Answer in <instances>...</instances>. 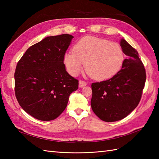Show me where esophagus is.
Segmentation results:
<instances>
[{
    "label": "esophagus",
    "mask_w": 159,
    "mask_h": 159,
    "mask_svg": "<svg viewBox=\"0 0 159 159\" xmlns=\"http://www.w3.org/2000/svg\"><path fill=\"white\" fill-rule=\"evenodd\" d=\"M87 83L83 81V80H79V87H84L85 86H86Z\"/></svg>",
    "instance_id": "esophagus-1"
}]
</instances>
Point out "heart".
<instances>
[{"mask_svg": "<svg viewBox=\"0 0 159 159\" xmlns=\"http://www.w3.org/2000/svg\"><path fill=\"white\" fill-rule=\"evenodd\" d=\"M124 59V51L120 44L87 36L74 44L72 52L65 54L63 62L70 75H79L85 63L87 74L93 79L102 80L110 79L119 72Z\"/></svg>", "mask_w": 159, "mask_h": 159, "instance_id": "heart-1", "label": "heart"}]
</instances>
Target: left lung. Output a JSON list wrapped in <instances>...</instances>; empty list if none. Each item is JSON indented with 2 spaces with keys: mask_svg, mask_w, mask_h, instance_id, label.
<instances>
[{
  "mask_svg": "<svg viewBox=\"0 0 159 159\" xmlns=\"http://www.w3.org/2000/svg\"><path fill=\"white\" fill-rule=\"evenodd\" d=\"M120 43L126 55L121 69L111 79L92 84V109L107 122L122 120L135 109L146 79L138 52L124 39Z\"/></svg>",
  "mask_w": 159,
  "mask_h": 159,
  "instance_id": "1",
  "label": "left lung"
}]
</instances>
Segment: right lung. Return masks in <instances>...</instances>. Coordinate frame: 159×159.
<instances>
[{
	"mask_svg": "<svg viewBox=\"0 0 159 159\" xmlns=\"http://www.w3.org/2000/svg\"><path fill=\"white\" fill-rule=\"evenodd\" d=\"M74 37L49 36L27 49L17 64L15 93L24 111L35 119H56L65 110L79 80L66 72L63 58Z\"/></svg>",
	"mask_w": 159,
	"mask_h": 159,
	"instance_id": "right-lung-1",
	"label": "right lung"
}]
</instances>
